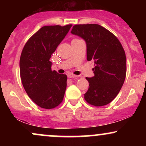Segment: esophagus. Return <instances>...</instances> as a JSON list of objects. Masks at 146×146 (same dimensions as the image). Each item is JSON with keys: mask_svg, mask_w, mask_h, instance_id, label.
<instances>
[{"mask_svg": "<svg viewBox=\"0 0 146 146\" xmlns=\"http://www.w3.org/2000/svg\"><path fill=\"white\" fill-rule=\"evenodd\" d=\"M68 78H78V75H73V74H71V73H69V74H68Z\"/></svg>", "mask_w": 146, "mask_h": 146, "instance_id": "1", "label": "esophagus"}]
</instances>
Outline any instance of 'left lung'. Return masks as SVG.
Instances as JSON below:
<instances>
[{
	"label": "left lung",
	"instance_id": "1",
	"mask_svg": "<svg viewBox=\"0 0 146 146\" xmlns=\"http://www.w3.org/2000/svg\"><path fill=\"white\" fill-rule=\"evenodd\" d=\"M71 33L86 44V58L93 60L94 76L86 78L89 87L85 100L95 106H105L116 98L126 75V58L122 45L110 31L97 24L76 25Z\"/></svg>",
	"mask_w": 146,
	"mask_h": 146
}]
</instances>
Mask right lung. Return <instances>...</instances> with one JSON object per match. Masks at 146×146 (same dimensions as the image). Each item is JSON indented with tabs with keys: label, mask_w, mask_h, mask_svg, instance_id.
<instances>
[{
	"label": "right lung",
	"mask_w": 146,
	"mask_h": 146,
	"mask_svg": "<svg viewBox=\"0 0 146 146\" xmlns=\"http://www.w3.org/2000/svg\"><path fill=\"white\" fill-rule=\"evenodd\" d=\"M71 27H42L29 38L22 51V83L28 96L41 108L51 109L63 100L67 77L51 71L50 59Z\"/></svg>",
	"instance_id": "1"
}]
</instances>
